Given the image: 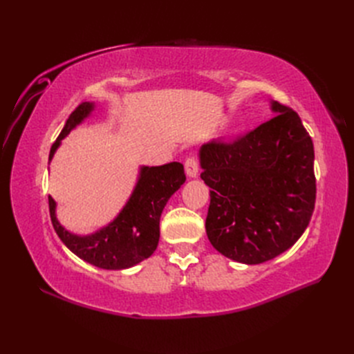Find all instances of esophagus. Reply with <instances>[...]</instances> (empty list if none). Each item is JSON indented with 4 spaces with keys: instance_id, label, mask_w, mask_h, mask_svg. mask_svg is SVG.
<instances>
[{
    "instance_id": "1",
    "label": "esophagus",
    "mask_w": 354,
    "mask_h": 354,
    "mask_svg": "<svg viewBox=\"0 0 354 354\" xmlns=\"http://www.w3.org/2000/svg\"><path fill=\"white\" fill-rule=\"evenodd\" d=\"M185 171H186L187 177H190V178L198 177V171H199V162H198V159L194 158V156L187 158L186 162H185Z\"/></svg>"
}]
</instances>
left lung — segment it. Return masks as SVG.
I'll use <instances>...</instances> for the list:
<instances>
[{
  "label": "left lung",
  "mask_w": 354,
  "mask_h": 354,
  "mask_svg": "<svg viewBox=\"0 0 354 354\" xmlns=\"http://www.w3.org/2000/svg\"><path fill=\"white\" fill-rule=\"evenodd\" d=\"M276 115L236 142L199 149L209 190L207 236L243 264L269 261L299 239L316 199L315 149L297 112L270 102Z\"/></svg>",
  "instance_id": "8db88e82"
}]
</instances>
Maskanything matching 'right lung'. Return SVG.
<instances>
[{
	"instance_id": "obj_1",
	"label": "right lung",
	"mask_w": 354,
	"mask_h": 354,
	"mask_svg": "<svg viewBox=\"0 0 354 354\" xmlns=\"http://www.w3.org/2000/svg\"><path fill=\"white\" fill-rule=\"evenodd\" d=\"M95 103L85 102L75 109L50 149L51 162L62 140L91 116ZM186 181L185 167L169 162L159 167L142 165L130 198L118 216L90 234H75L62 226L56 216V201L48 196L50 217L57 236L68 248L99 269L122 270L151 257L159 242V218L168 199Z\"/></svg>"
}]
</instances>
